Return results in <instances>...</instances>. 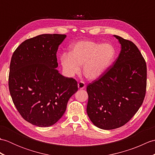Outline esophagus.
Segmentation results:
<instances>
[{
    "label": "esophagus",
    "instance_id": "34e87169",
    "mask_svg": "<svg viewBox=\"0 0 155 155\" xmlns=\"http://www.w3.org/2000/svg\"><path fill=\"white\" fill-rule=\"evenodd\" d=\"M85 87H86V85H85L83 81H80L79 83H78V87L79 89H83Z\"/></svg>",
    "mask_w": 155,
    "mask_h": 155
}]
</instances>
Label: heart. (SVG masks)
I'll return each instance as SVG.
<instances>
[{
    "mask_svg": "<svg viewBox=\"0 0 155 155\" xmlns=\"http://www.w3.org/2000/svg\"><path fill=\"white\" fill-rule=\"evenodd\" d=\"M116 50L108 43L82 41L71 48L70 54H63L61 64L68 77H73L83 65V73L88 79L94 80L103 74L113 63Z\"/></svg>",
    "mask_w": 155,
    "mask_h": 155,
    "instance_id": "1",
    "label": "heart"
}]
</instances>
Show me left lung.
<instances>
[{"instance_id": "obj_1", "label": "left lung", "mask_w": 155, "mask_h": 155, "mask_svg": "<svg viewBox=\"0 0 155 155\" xmlns=\"http://www.w3.org/2000/svg\"><path fill=\"white\" fill-rule=\"evenodd\" d=\"M114 36L121 45L119 55L87 87L88 116L104 130L127 123L142 105L147 88V64L139 48L132 41Z\"/></svg>"}]
</instances>
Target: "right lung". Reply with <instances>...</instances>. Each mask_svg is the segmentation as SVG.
Listing matches in <instances>:
<instances>
[{
	"label": "right lung",
	"mask_w": 155,
	"mask_h": 155,
	"mask_svg": "<svg viewBox=\"0 0 155 155\" xmlns=\"http://www.w3.org/2000/svg\"><path fill=\"white\" fill-rule=\"evenodd\" d=\"M65 35L43 34L22 42L13 52L8 76L12 102L25 120L40 127L60 119L78 91L77 82L58 72L57 52Z\"/></svg>",
	"instance_id": "1"
}]
</instances>
